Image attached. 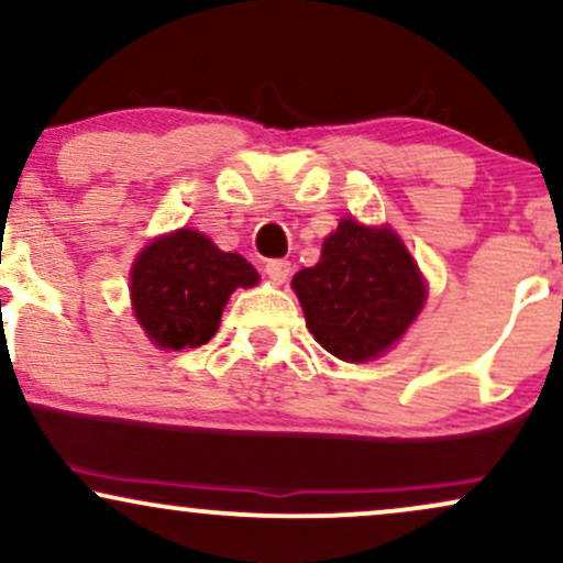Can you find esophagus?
Instances as JSON below:
<instances>
[{
	"instance_id": "1",
	"label": "esophagus",
	"mask_w": 563,
	"mask_h": 563,
	"mask_svg": "<svg viewBox=\"0 0 563 563\" xmlns=\"http://www.w3.org/2000/svg\"><path fill=\"white\" fill-rule=\"evenodd\" d=\"M264 273H267V277L273 283H286L288 275H290V262H286V260H269L267 264H264Z\"/></svg>"
}]
</instances>
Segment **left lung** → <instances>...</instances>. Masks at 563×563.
I'll list each match as a JSON object with an SVG mask.
<instances>
[{
  "instance_id": "obj_1",
  "label": "left lung",
  "mask_w": 563,
  "mask_h": 563,
  "mask_svg": "<svg viewBox=\"0 0 563 563\" xmlns=\"http://www.w3.org/2000/svg\"><path fill=\"white\" fill-rule=\"evenodd\" d=\"M309 333L333 357H378L421 312L426 288L416 262L391 230L341 219L314 267L294 275Z\"/></svg>"
}]
</instances>
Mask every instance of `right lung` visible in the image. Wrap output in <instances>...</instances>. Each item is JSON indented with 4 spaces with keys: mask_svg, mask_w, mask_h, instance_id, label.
I'll return each mask as SVG.
<instances>
[{
    "mask_svg": "<svg viewBox=\"0 0 563 563\" xmlns=\"http://www.w3.org/2000/svg\"><path fill=\"white\" fill-rule=\"evenodd\" d=\"M256 280L260 275L241 254H224L196 230H177L134 262V314L161 349H196L217 333L232 290Z\"/></svg>",
    "mask_w": 563,
    "mask_h": 563,
    "instance_id": "add662e5",
    "label": "right lung"
}]
</instances>
